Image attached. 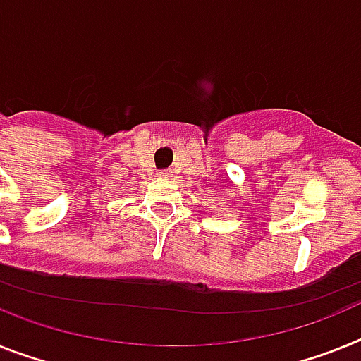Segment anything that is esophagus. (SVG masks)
<instances>
[{"instance_id": "obj_1", "label": "esophagus", "mask_w": 361, "mask_h": 361, "mask_svg": "<svg viewBox=\"0 0 361 361\" xmlns=\"http://www.w3.org/2000/svg\"><path fill=\"white\" fill-rule=\"evenodd\" d=\"M159 176H161V178H166V176H169V172L163 171V172H159Z\"/></svg>"}]
</instances>
